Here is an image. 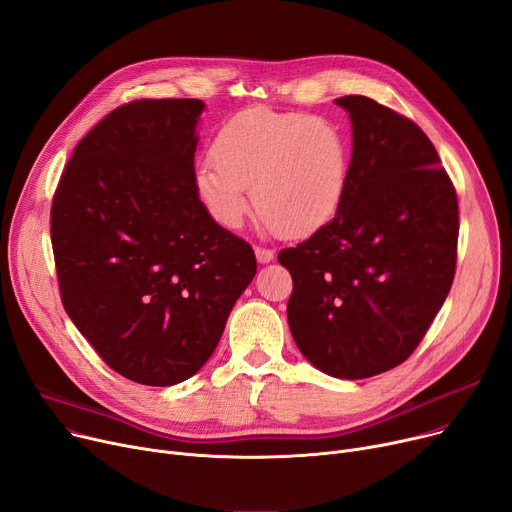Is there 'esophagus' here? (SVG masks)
I'll return each mask as SVG.
<instances>
[{
    "label": "esophagus",
    "instance_id": "esophagus-1",
    "mask_svg": "<svg viewBox=\"0 0 512 512\" xmlns=\"http://www.w3.org/2000/svg\"><path fill=\"white\" fill-rule=\"evenodd\" d=\"M255 257L259 263H270L276 257L274 249H263V247H255Z\"/></svg>",
    "mask_w": 512,
    "mask_h": 512
}]
</instances>
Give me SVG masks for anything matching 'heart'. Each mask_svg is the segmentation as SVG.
Masks as SVG:
<instances>
[{"label": "heart", "instance_id": "b5f03b06", "mask_svg": "<svg viewBox=\"0 0 512 512\" xmlns=\"http://www.w3.org/2000/svg\"><path fill=\"white\" fill-rule=\"evenodd\" d=\"M211 153L195 170V188L226 228L245 222L251 184L259 213L288 238L326 228L342 205L351 145L326 118L253 107L222 126Z\"/></svg>", "mask_w": 512, "mask_h": 512}]
</instances>
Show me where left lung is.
<instances>
[{
  "mask_svg": "<svg viewBox=\"0 0 512 512\" xmlns=\"http://www.w3.org/2000/svg\"><path fill=\"white\" fill-rule=\"evenodd\" d=\"M336 103L353 155L336 218L278 261L303 357L332 378L365 380L411 353L454 280L459 203L436 147L409 118L363 95Z\"/></svg>",
  "mask_w": 512,
  "mask_h": 512,
  "instance_id": "8db88e82",
  "label": "left lung"
}]
</instances>
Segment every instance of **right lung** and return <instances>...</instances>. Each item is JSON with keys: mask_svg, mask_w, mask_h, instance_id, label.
Here are the masks:
<instances>
[{"mask_svg": "<svg viewBox=\"0 0 512 512\" xmlns=\"http://www.w3.org/2000/svg\"><path fill=\"white\" fill-rule=\"evenodd\" d=\"M201 99H139L80 141L51 205L62 303L124 378L174 386L218 346L257 272L195 188Z\"/></svg>", "mask_w": 512, "mask_h": 512, "instance_id": "right-lung-1", "label": "right lung"}]
</instances>
